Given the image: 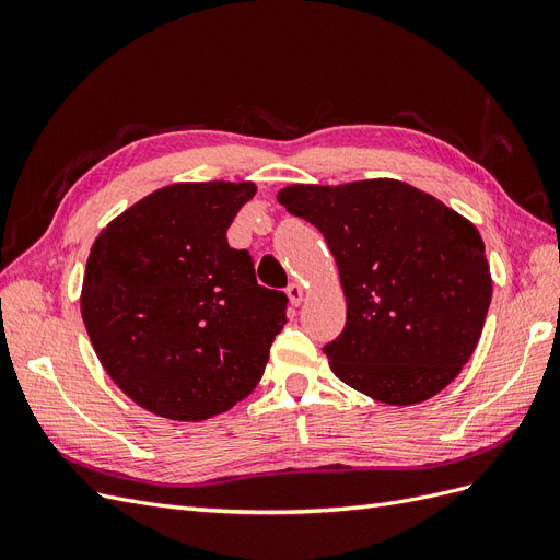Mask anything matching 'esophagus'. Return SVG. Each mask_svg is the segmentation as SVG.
<instances>
[{"instance_id":"1","label":"esophagus","mask_w":560,"mask_h":560,"mask_svg":"<svg viewBox=\"0 0 560 560\" xmlns=\"http://www.w3.org/2000/svg\"><path fill=\"white\" fill-rule=\"evenodd\" d=\"M287 296H290L292 306H299V303L303 301V287L299 282H292L290 287H287Z\"/></svg>"}]
</instances>
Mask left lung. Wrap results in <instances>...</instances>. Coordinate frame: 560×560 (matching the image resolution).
Masks as SVG:
<instances>
[{"label": "left lung", "instance_id": "1", "mask_svg": "<svg viewBox=\"0 0 560 560\" xmlns=\"http://www.w3.org/2000/svg\"><path fill=\"white\" fill-rule=\"evenodd\" d=\"M278 200L319 229L341 276L346 327L322 348L334 374L393 406L442 393L477 348L493 296L477 226L397 179L292 184Z\"/></svg>", "mask_w": 560, "mask_h": 560}]
</instances>
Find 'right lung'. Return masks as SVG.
Listing matches in <instances>:
<instances>
[{
    "mask_svg": "<svg viewBox=\"0 0 560 560\" xmlns=\"http://www.w3.org/2000/svg\"><path fill=\"white\" fill-rule=\"evenodd\" d=\"M257 194L252 182H179L118 214L97 235L81 317L112 381L161 418L229 411L264 376L287 322L226 229Z\"/></svg>",
    "mask_w": 560,
    "mask_h": 560,
    "instance_id": "add662e5",
    "label": "right lung"
}]
</instances>
